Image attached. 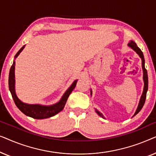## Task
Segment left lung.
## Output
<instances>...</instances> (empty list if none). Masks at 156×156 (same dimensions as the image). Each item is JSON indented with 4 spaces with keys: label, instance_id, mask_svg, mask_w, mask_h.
Segmentation results:
<instances>
[{
    "label": "left lung",
    "instance_id": "1",
    "mask_svg": "<svg viewBox=\"0 0 156 156\" xmlns=\"http://www.w3.org/2000/svg\"><path fill=\"white\" fill-rule=\"evenodd\" d=\"M128 46H129V48H131L132 50L135 51V52L138 55V56L140 57V59H141L143 74H143V80H144V91H143L142 95H141V97H140V99L139 103H138L137 109H136L135 114H134V115H133V116H136V115L137 114L140 110H141V108H143V106H144V105L145 101H146V93H147V91H148V73H147V70L146 69V68H145V59H144V54H143L142 51L140 50V49L138 48V47L137 46V44H136V42L133 41V40H131V41L128 43ZM91 95H92V90L91 89ZM95 112H97V114L99 115V116H101V118L105 119V117L103 116V114H102L100 112H99L97 109H96V108H95Z\"/></svg>",
    "mask_w": 156,
    "mask_h": 156
}]
</instances>
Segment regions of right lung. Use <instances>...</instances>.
Listing matches in <instances>:
<instances>
[{
	"label": "right lung",
	"mask_w": 156,
	"mask_h": 156,
	"mask_svg": "<svg viewBox=\"0 0 156 156\" xmlns=\"http://www.w3.org/2000/svg\"><path fill=\"white\" fill-rule=\"evenodd\" d=\"M25 45L22 47L20 50L17 52L15 55V59L13 60V63L10 67L9 72V79H8V85H9V90L11 93L12 97L13 99L15 104L19 109L25 115L27 116L32 117L36 119H43L52 117L55 115L58 114L61 111L63 110L65 107L66 102L69 97L70 94L75 88L77 80H74L71 86L67 89L65 91L60 100L57 103L52 104L50 106L41 105V104H29L23 102L21 100L19 99L18 96L16 92V79H15V65H16V59L20 53L22 52L23 49L25 48Z\"/></svg>",
	"instance_id": "obj_1"
}]
</instances>
